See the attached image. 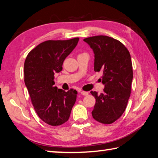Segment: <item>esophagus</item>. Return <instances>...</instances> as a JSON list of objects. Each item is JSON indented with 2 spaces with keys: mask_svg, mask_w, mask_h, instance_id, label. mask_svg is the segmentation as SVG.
<instances>
[{
  "mask_svg": "<svg viewBox=\"0 0 158 158\" xmlns=\"http://www.w3.org/2000/svg\"><path fill=\"white\" fill-rule=\"evenodd\" d=\"M81 94L83 95H89V92H86V91H81Z\"/></svg>",
  "mask_w": 158,
  "mask_h": 158,
  "instance_id": "1",
  "label": "esophagus"
}]
</instances>
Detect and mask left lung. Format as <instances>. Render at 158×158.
Here are the masks:
<instances>
[{
  "instance_id": "1",
  "label": "left lung",
  "mask_w": 158,
  "mask_h": 158,
  "mask_svg": "<svg viewBox=\"0 0 158 158\" xmlns=\"http://www.w3.org/2000/svg\"><path fill=\"white\" fill-rule=\"evenodd\" d=\"M94 53V70L102 72L104 92L90 91L96 102L92 116L103 124H111L123 114L131 93L133 72L129 51L121 42L105 35L85 38Z\"/></svg>"
}]
</instances>
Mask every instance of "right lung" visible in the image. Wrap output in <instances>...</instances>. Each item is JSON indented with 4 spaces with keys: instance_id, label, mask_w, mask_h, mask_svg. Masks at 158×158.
I'll return each mask as SVG.
<instances>
[{
    "instance_id": "obj_1",
    "label": "right lung",
    "mask_w": 158,
    "mask_h": 158,
    "mask_svg": "<svg viewBox=\"0 0 158 158\" xmlns=\"http://www.w3.org/2000/svg\"><path fill=\"white\" fill-rule=\"evenodd\" d=\"M79 38L48 40L31 50L24 63V82L40 118L52 126L68 121L76 102L77 91H64L54 86V74L63 69L66 57Z\"/></svg>"
}]
</instances>
